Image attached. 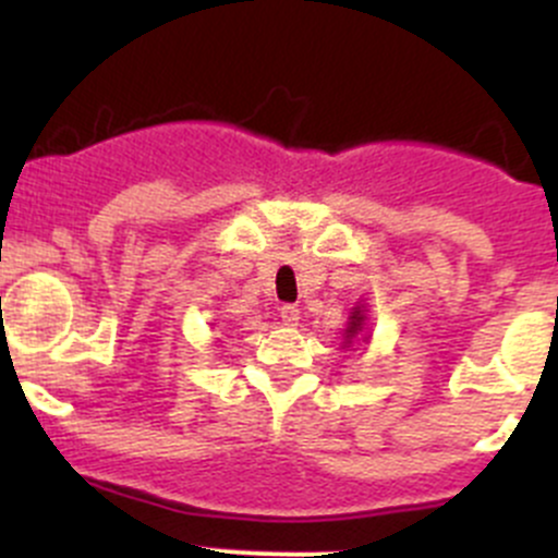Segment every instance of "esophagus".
<instances>
[{
    "label": "esophagus",
    "mask_w": 558,
    "mask_h": 558,
    "mask_svg": "<svg viewBox=\"0 0 558 558\" xmlns=\"http://www.w3.org/2000/svg\"><path fill=\"white\" fill-rule=\"evenodd\" d=\"M280 318H283V324L296 326V320H300V307H296V305H283V307H280Z\"/></svg>",
    "instance_id": "1"
}]
</instances>
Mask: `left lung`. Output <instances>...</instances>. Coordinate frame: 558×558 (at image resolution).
<instances>
[{"label": "left lung", "instance_id": "obj_1", "mask_svg": "<svg viewBox=\"0 0 558 558\" xmlns=\"http://www.w3.org/2000/svg\"><path fill=\"white\" fill-rule=\"evenodd\" d=\"M362 324H364V315H362V311H353V315H351V324H348V329H345V337H348V340H353V337H356L359 331H362Z\"/></svg>", "mask_w": 558, "mask_h": 558}]
</instances>
